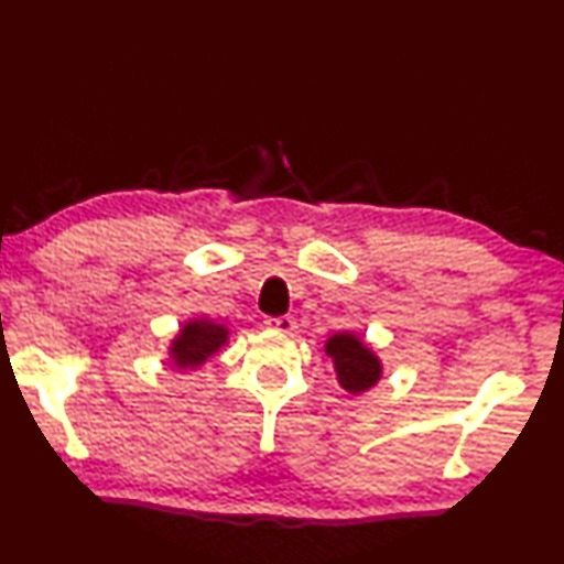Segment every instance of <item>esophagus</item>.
I'll list each match as a JSON object with an SVG mask.
<instances>
[{
    "instance_id": "obj_1",
    "label": "esophagus",
    "mask_w": 564,
    "mask_h": 564,
    "mask_svg": "<svg viewBox=\"0 0 564 564\" xmlns=\"http://www.w3.org/2000/svg\"><path fill=\"white\" fill-rule=\"evenodd\" d=\"M265 325L270 329H278V333H294L296 329V321L292 318V315H278V318H265Z\"/></svg>"
}]
</instances>
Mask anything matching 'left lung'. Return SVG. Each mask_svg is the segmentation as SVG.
I'll return each instance as SVG.
<instances>
[{"mask_svg":"<svg viewBox=\"0 0 564 564\" xmlns=\"http://www.w3.org/2000/svg\"><path fill=\"white\" fill-rule=\"evenodd\" d=\"M325 351L335 364L339 386L347 392H366L380 380V359L356 335L339 333L335 337H329Z\"/></svg>","mask_w":564,"mask_h":564,"instance_id":"obj_1","label":"left lung"}]
</instances>
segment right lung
<instances>
[{
	"label": "right lung",
	"instance_id": "right-lung-1",
	"mask_svg": "<svg viewBox=\"0 0 564 564\" xmlns=\"http://www.w3.org/2000/svg\"><path fill=\"white\" fill-rule=\"evenodd\" d=\"M227 327L213 321H191L172 341L170 356L176 368H196L227 341Z\"/></svg>",
	"mask_w": 564,
	"mask_h": 564
}]
</instances>
